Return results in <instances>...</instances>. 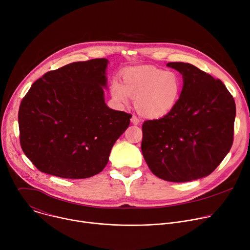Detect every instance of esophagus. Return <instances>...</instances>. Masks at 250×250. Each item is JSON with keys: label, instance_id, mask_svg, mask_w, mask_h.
I'll return each instance as SVG.
<instances>
[{"label": "esophagus", "instance_id": "esophagus-1", "mask_svg": "<svg viewBox=\"0 0 250 250\" xmlns=\"http://www.w3.org/2000/svg\"><path fill=\"white\" fill-rule=\"evenodd\" d=\"M131 122L134 125H138L140 123V119L137 116H135V115H133L132 118H131Z\"/></svg>", "mask_w": 250, "mask_h": 250}]
</instances>
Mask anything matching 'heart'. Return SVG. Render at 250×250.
Listing matches in <instances>:
<instances>
[{"label":"heart","instance_id":"heart-1","mask_svg":"<svg viewBox=\"0 0 250 250\" xmlns=\"http://www.w3.org/2000/svg\"><path fill=\"white\" fill-rule=\"evenodd\" d=\"M182 80L174 71L153 66L133 67L123 74V85L112 84V95L126 104L129 96L135 99V107L144 117L155 119L167 115L180 98Z\"/></svg>","mask_w":250,"mask_h":250}]
</instances>
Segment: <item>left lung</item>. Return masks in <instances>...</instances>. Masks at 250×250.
Instances as JSON below:
<instances>
[{"mask_svg":"<svg viewBox=\"0 0 250 250\" xmlns=\"http://www.w3.org/2000/svg\"><path fill=\"white\" fill-rule=\"evenodd\" d=\"M183 78L176 106L142 125L143 157L157 177L187 182L216 169L233 143L235 102L218 79L189 63L170 62Z\"/></svg>","mask_w":250,"mask_h":250,"instance_id":"1","label":"left lung"}]
</instances>
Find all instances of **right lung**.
<instances>
[{"mask_svg": "<svg viewBox=\"0 0 250 250\" xmlns=\"http://www.w3.org/2000/svg\"><path fill=\"white\" fill-rule=\"evenodd\" d=\"M107 65L105 58L92 59L47 72L23 98L18 114L20 143L41 172L82 179L107 165L132 117L105 103Z\"/></svg>", "mask_w": 250, "mask_h": 250, "instance_id": "add662e5", "label": "right lung"}]
</instances>
